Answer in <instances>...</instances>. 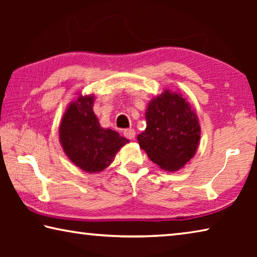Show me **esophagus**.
<instances>
[{"instance_id": "esophagus-1", "label": "esophagus", "mask_w": 257, "mask_h": 257, "mask_svg": "<svg viewBox=\"0 0 257 257\" xmlns=\"http://www.w3.org/2000/svg\"><path fill=\"white\" fill-rule=\"evenodd\" d=\"M123 135H124L125 138H128V139H130V141H133L135 136H136V132H135L134 129H125L123 132Z\"/></svg>"}]
</instances>
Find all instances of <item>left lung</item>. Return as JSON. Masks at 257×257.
Masks as SVG:
<instances>
[{
    "label": "left lung",
    "instance_id": "obj_1",
    "mask_svg": "<svg viewBox=\"0 0 257 257\" xmlns=\"http://www.w3.org/2000/svg\"><path fill=\"white\" fill-rule=\"evenodd\" d=\"M147 125L137 136L142 150L164 171H177L196 153L201 125L198 116L180 93L165 89L146 108Z\"/></svg>",
    "mask_w": 257,
    "mask_h": 257
}]
</instances>
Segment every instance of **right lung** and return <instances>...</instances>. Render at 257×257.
Wrapping results in <instances>:
<instances>
[{
	"mask_svg": "<svg viewBox=\"0 0 257 257\" xmlns=\"http://www.w3.org/2000/svg\"><path fill=\"white\" fill-rule=\"evenodd\" d=\"M95 96L79 94L61 119L59 139L71 162L88 173L103 171L129 141L110 128H102L93 111Z\"/></svg>",
	"mask_w": 257,
	"mask_h": 257,
	"instance_id": "right-lung-1",
	"label": "right lung"
}]
</instances>
